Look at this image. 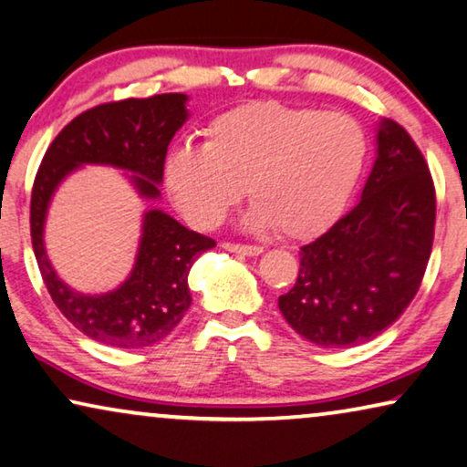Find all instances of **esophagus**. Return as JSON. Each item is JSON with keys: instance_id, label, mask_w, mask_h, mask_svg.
<instances>
[{"instance_id": "34e87169", "label": "esophagus", "mask_w": 467, "mask_h": 467, "mask_svg": "<svg viewBox=\"0 0 467 467\" xmlns=\"http://www.w3.org/2000/svg\"><path fill=\"white\" fill-rule=\"evenodd\" d=\"M222 247H224L226 252L241 254V255H260L265 252V249L258 245H241V243H222Z\"/></svg>"}]
</instances>
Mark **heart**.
<instances>
[{"label":"heart","instance_id":"1","mask_svg":"<svg viewBox=\"0 0 467 467\" xmlns=\"http://www.w3.org/2000/svg\"><path fill=\"white\" fill-rule=\"evenodd\" d=\"M205 135V146L182 143L165 162L171 199L196 228L218 226L247 188L249 226L311 239L343 212L368 156L353 116L275 101L226 111Z\"/></svg>","mask_w":467,"mask_h":467}]
</instances>
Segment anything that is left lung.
Instances as JSON below:
<instances>
[{
  "instance_id": "left-lung-1",
  "label": "left lung",
  "mask_w": 467,
  "mask_h": 467,
  "mask_svg": "<svg viewBox=\"0 0 467 467\" xmlns=\"http://www.w3.org/2000/svg\"><path fill=\"white\" fill-rule=\"evenodd\" d=\"M436 192L421 150L393 120L379 122L377 159L359 202L300 247L279 311L308 343L347 349L377 338L406 311L428 266Z\"/></svg>"
}]
</instances>
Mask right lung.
<instances>
[{
  "mask_svg": "<svg viewBox=\"0 0 467 467\" xmlns=\"http://www.w3.org/2000/svg\"><path fill=\"white\" fill-rule=\"evenodd\" d=\"M186 103V95L167 93L82 111L55 137L37 169L31 192V243L39 273L58 311L97 343L141 349L171 334L192 302L188 287L192 262L215 247V241L188 231L162 209H148L129 277L116 290L82 294L58 277L46 254L44 224L50 201L65 177L82 165L127 171L141 199H161L167 148L188 120Z\"/></svg>",
  "mask_w": 467,
  "mask_h": 467,
  "instance_id": "add662e5",
  "label": "right lung"
}]
</instances>
